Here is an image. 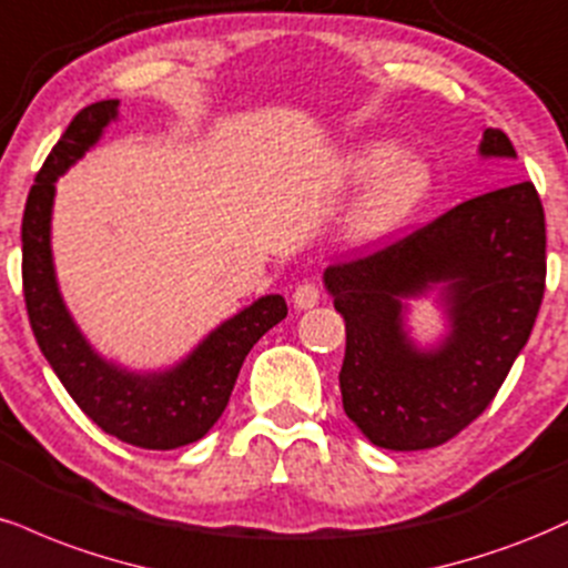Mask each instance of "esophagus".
Masks as SVG:
<instances>
[{"label": "esophagus", "instance_id": "obj_1", "mask_svg": "<svg viewBox=\"0 0 568 568\" xmlns=\"http://www.w3.org/2000/svg\"><path fill=\"white\" fill-rule=\"evenodd\" d=\"M322 300V292H318V286L313 282H303L297 284V290L292 292V303H295V308L305 311V308H313V305Z\"/></svg>", "mask_w": 568, "mask_h": 568}]
</instances>
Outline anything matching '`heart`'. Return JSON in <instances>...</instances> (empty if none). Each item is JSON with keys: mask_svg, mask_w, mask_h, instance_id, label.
Here are the masks:
<instances>
[{"mask_svg": "<svg viewBox=\"0 0 568 568\" xmlns=\"http://www.w3.org/2000/svg\"><path fill=\"white\" fill-rule=\"evenodd\" d=\"M345 172L356 183L376 178L345 217V233L353 242H375L398 229L430 189L428 166L415 156H402L398 145L383 140L358 145L345 162Z\"/></svg>", "mask_w": 568, "mask_h": 568, "instance_id": "heart-1", "label": "heart"}]
</instances>
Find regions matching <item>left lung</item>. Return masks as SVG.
<instances>
[{"mask_svg":"<svg viewBox=\"0 0 568 568\" xmlns=\"http://www.w3.org/2000/svg\"><path fill=\"white\" fill-rule=\"evenodd\" d=\"M481 156L516 159L503 130ZM545 210L535 185L497 189L364 257L335 263L324 284L345 318V415L375 446L433 449L476 419L524 351L545 295ZM446 283L450 337L423 354L403 332L404 296Z\"/></svg>","mask_w":568,"mask_h":568,"instance_id":"left-lung-1","label":"left lung"}]
</instances>
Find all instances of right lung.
Wrapping results in <instances>:
<instances>
[{
	"label": "right lung",
	"mask_w": 568,
	"mask_h": 568,
	"mask_svg": "<svg viewBox=\"0 0 568 568\" xmlns=\"http://www.w3.org/2000/svg\"><path fill=\"white\" fill-rule=\"evenodd\" d=\"M119 100H100L71 119L44 159L23 210V297L39 348L69 396L98 428L140 449H178L204 436L229 406L246 353L286 316L282 295H265L220 324L175 369L132 375L98 356L60 300L50 252L55 180L116 119Z\"/></svg>",
	"instance_id": "1"
}]
</instances>
